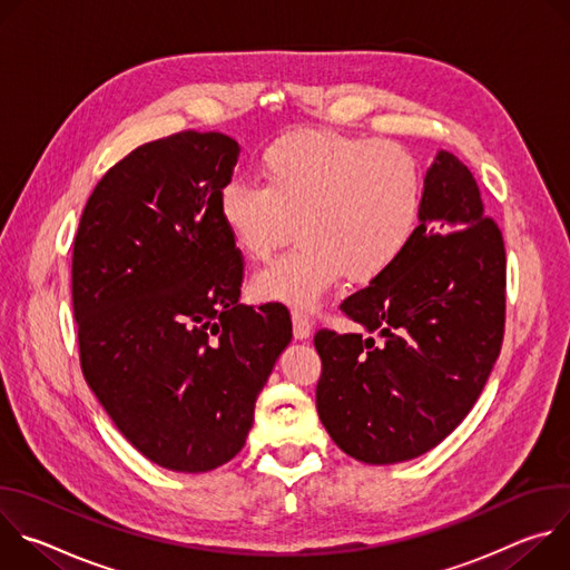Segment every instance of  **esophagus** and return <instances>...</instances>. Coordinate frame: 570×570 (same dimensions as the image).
Masks as SVG:
<instances>
[{"label":"esophagus","mask_w":570,"mask_h":570,"mask_svg":"<svg viewBox=\"0 0 570 570\" xmlns=\"http://www.w3.org/2000/svg\"><path fill=\"white\" fill-rule=\"evenodd\" d=\"M291 317H293V334L297 341H306L313 332V320L306 311H299V308H293L291 311Z\"/></svg>","instance_id":"1"}]
</instances>
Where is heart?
Instances as JSON below:
<instances>
[{
    "instance_id": "1",
    "label": "heart",
    "mask_w": 570,
    "mask_h": 570,
    "mask_svg": "<svg viewBox=\"0 0 570 570\" xmlns=\"http://www.w3.org/2000/svg\"><path fill=\"white\" fill-rule=\"evenodd\" d=\"M262 185L232 180L218 194V220L248 262L268 259L297 223L299 246L259 271L262 302L311 308L347 273L370 282L413 243L424 176L411 150L390 141L299 130L262 155Z\"/></svg>"
}]
</instances>
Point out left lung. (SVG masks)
<instances>
[{"label": "left lung", "mask_w": 570, "mask_h": 570, "mask_svg": "<svg viewBox=\"0 0 570 570\" xmlns=\"http://www.w3.org/2000/svg\"><path fill=\"white\" fill-rule=\"evenodd\" d=\"M341 311L363 334H315L322 426L365 464L438 446L473 409L505 327L503 236L453 153L438 150L424 176L409 250Z\"/></svg>", "instance_id": "1"}]
</instances>
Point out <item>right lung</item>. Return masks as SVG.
I'll return each instance as SVG.
<instances>
[{
  "instance_id": "obj_1",
  "label": "right lung",
  "mask_w": 570,
  "mask_h": 570,
  "mask_svg": "<svg viewBox=\"0 0 570 570\" xmlns=\"http://www.w3.org/2000/svg\"><path fill=\"white\" fill-rule=\"evenodd\" d=\"M238 153L196 130L137 146L95 187L73 238L83 376L119 433L180 473L243 449L293 338L282 304H238L243 259L218 220Z\"/></svg>"
}]
</instances>
